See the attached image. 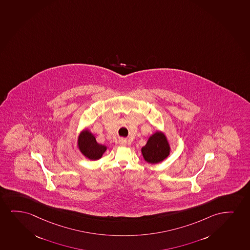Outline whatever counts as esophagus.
Listing matches in <instances>:
<instances>
[{"label":"esophagus","instance_id":"esophagus-1","mask_svg":"<svg viewBox=\"0 0 250 250\" xmlns=\"http://www.w3.org/2000/svg\"><path fill=\"white\" fill-rule=\"evenodd\" d=\"M119 143H120V146H126L127 141L125 139H124V138H121L119 141Z\"/></svg>","mask_w":250,"mask_h":250}]
</instances>
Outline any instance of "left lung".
<instances>
[{"mask_svg": "<svg viewBox=\"0 0 250 250\" xmlns=\"http://www.w3.org/2000/svg\"><path fill=\"white\" fill-rule=\"evenodd\" d=\"M142 152L145 160L150 164L163 161L169 154V146L166 136L159 131L153 134L142 148Z\"/></svg>", "mask_w": 250, "mask_h": 250, "instance_id": "obj_1", "label": "left lung"}]
</instances>
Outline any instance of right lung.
<instances>
[{"label": "right lung", "mask_w": 250, "mask_h": 250, "mask_svg": "<svg viewBox=\"0 0 250 250\" xmlns=\"http://www.w3.org/2000/svg\"><path fill=\"white\" fill-rule=\"evenodd\" d=\"M78 141L79 148L88 159L92 160L100 159L106 151V146L98 144L94 136L88 130L80 135Z\"/></svg>", "instance_id": "right-lung-1"}]
</instances>
